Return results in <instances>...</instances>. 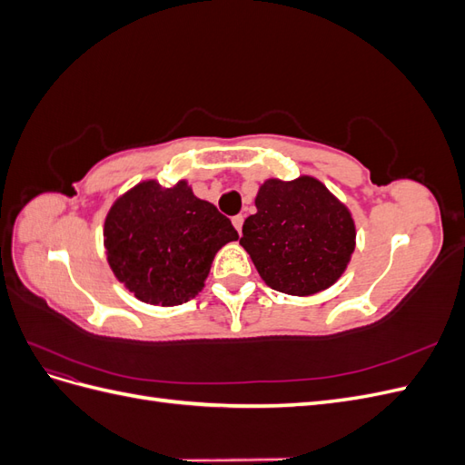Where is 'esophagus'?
Listing matches in <instances>:
<instances>
[{"instance_id":"esophagus-1","label":"esophagus","mask_w":465,"mask_h":465,"mask_svg":"<svg viewBox=\"0 0 465 465\" xmlns=\"http://www.w3.org/2000/svg\"><path fill=\"white\" fill-rule=\"evenodd\" d=\"M242 223H244V217H242V215H236V217H232V224H234V229L238 231V234L242 232Z\"/></svg>"}]
</instances>
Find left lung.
Listing matches in <instances>:
<instances>
[{"label":"left lung","mask_w":465,"mask_h":465,"mask_svg":"<svg viewBox=\"0 0 465 465\" xmlns=\"http://www.w3.org/2000/svg\"><path fill=\"white\" fill-rule=\"evenodd\" d=\"M241 244L267 287L308 297L331 287L355 250L351 211L312 176L265 180Z\"/></svg>","instance_id":"obj_1"}]
</instances>
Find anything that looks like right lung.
<instances>
[{
    "label": "right lung",
    "instance_id": "add662e5",
    "mask_svg": "<svg viewBox=\"0 0 465 465\" xmlns=\"http://www.w3.org/2000/svg\"><path fill=\"white\" fill-rule=\"evenodd\" d=\"M238 238L213 203L186 180L163 188L143 180L110 207L104 248L112 273L135 297L157 306L188 302L203 289L217 252Z\"/></svg>",
    "mask_w": 465,
    "mask_h": 465
}]
</instances>
